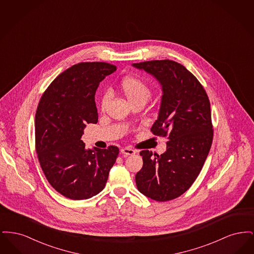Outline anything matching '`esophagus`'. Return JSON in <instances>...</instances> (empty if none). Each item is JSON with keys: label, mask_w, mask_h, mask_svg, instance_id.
Wrapping results in <instances>:
<instances>
[{"label": "esophagus", "mask_w": 254, "mask_h": 254, "mask_svg": "<svg viewBox=\"0 0 254 254\" xmlns=\"http://www.w3.org/2000/svg\"><path fill=\"white\" fill-rule=\"evenodd\" d=\"M121 153L126 156H128V155L135 154V150L130 147H123L121 149Z\"/></svg>", "instance_id": "obj_1"}]
</instances>
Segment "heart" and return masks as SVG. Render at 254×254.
Wrapping results in <instances>:
<instances>
[{"mask_svg": "<svg viewBox=\"0 0 254 254\" xmlns=\"http://www.w3.org/2000/svg\"><path fill=\"white\" fill-rule=\"evenodd\" d=\"M122 93L128 100L130 104L135 102L143 101L146 102L151 96V90L149 86L140 78L137 77H126L122 80L120 84ZM110 99V93L106 92L101 100V109L105 110Z\"/></svg>", "mask_w": 254, "mask_h": 254, "instance_id": "obj_1", "label": "heart"}]
</instances>
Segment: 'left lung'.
Wrapping results in <instances>:
<instances>
[{
  "mask_svg": "<svg viewBox=\"0 0 254 254\" xmlns=\"http://www.w3.org/2000/svg\"><path fill=\"white\" fill-rule=\"evenodd\" d=\"M132 65L152 75L162 86L151 131L169 140L161 155L140 152L143 168L135 175L136 186L146 197L166 202L185 193L204 166L213 138L210 104L196 77L177 62L148 61Z\"/></svg>",
  "mask_w": 254,
  "mask_h": 254,
  "instance_id": "8db88e82",
  "label": "left lung"
}]
</instances>
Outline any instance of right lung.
Wrapping results in <instances>:
<instances>
[{"label":"right lung","mask_w":254,"mask_h":254,"mask_svg":"<svg viewBox=\"0 0 254 254\" xmlns=\"http://www.w3.org/2000/svg\"><path fill=\"white\" fill-rule=\"evenodd\" d=\"M107 63H80L61 73L41 98L35 115L38 159L48 181L71 200L88 199L105 188L119 148L86 149V124H96L95 93L114 72Z\"/></svg>","instance_id":"1"}]
</instances>
